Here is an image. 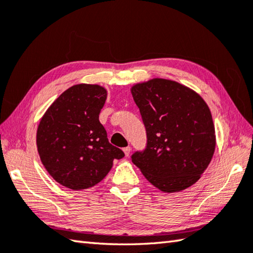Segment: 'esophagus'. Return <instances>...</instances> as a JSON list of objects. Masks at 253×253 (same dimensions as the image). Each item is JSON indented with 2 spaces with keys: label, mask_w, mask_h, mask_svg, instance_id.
<instances>
[{
  "label": "esophagus",
  "mask_w": 253,
  "mask_h": 253,
  "mask_svg": "<svg viewBox=\"0 0 253 253\" xmlns=\"http://www.w3.org/2000/svg\"><path fill=\"white\" fill-rule=\"evenodd\" d=\"M123 151H124V153H125V156L128 157V156H129V153H130V147H125L123 149Z\"/></svg>",
  "instance_id": "34e87169"
}]
</instances>
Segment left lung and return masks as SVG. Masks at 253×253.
Masks as SVG:
<instances>
[{"mask_svg":"<svg viewBox=\"0 0 253 253\" xmlns=\"http://www.w3.org/2000/svg\"><path fill=\"white\" fill-rule=\"evenodd\" d=\"M147 130V148L131 156L143 176L165 193L180 192L201 179L216 148L209 105L199 93L168 79L130 87Z\"/></svg>","mask_w":253,"mask_h":253,"instance_id":"1","label":"left lung"}]
</instances>
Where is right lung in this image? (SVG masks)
<instances>
[{"label": "right lung", "mask_w": 253, "mask_h": 253, "mask_svg": "<svg viewBox=\"0 0 253 253\" xmlns=\"http://www.w3.org/2000/svg\"><path fill=\"white\" fill-rule=\"evenodd\" d=\"M107 90L98 84L69 87L44 112L37 128V150L44 169L73 191L100 183L113 161L125 156L111 145L98 115Z\"/></svg>", "instance_id": "add662e5"}]
</instances>
